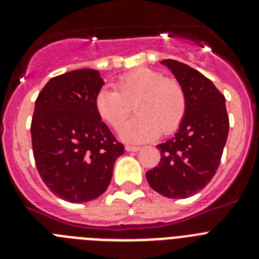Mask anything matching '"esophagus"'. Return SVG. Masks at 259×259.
Masks as SVG:
<instances>
[{"instance_id": "1", "label": "esophagus", "mask_w": 259, "mask_h": 259, "mask_svg": "<svg viewBox=\"0 0 259 259\" xmlns=\"http://www.w3.org/2000/svg\"><path fill=\"white\" fill-rule=\"evenodd\" d=\"M141 148L140 146H135V145H125V150L127 152H139Z\"/></svg>"}]
</instances>
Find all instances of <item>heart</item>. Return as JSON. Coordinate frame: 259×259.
<instances>
[{"instance_id":"b5f03b06","label":"heart","mask_w":259,"mask_h":259,"mask_svg":"<svg viewBox=\"0 0 259 259\" xmlns=\"http://www.w3.org/2000/svg\"><path fill=\"white\" fill-rule=\"evenodd\" d=\"M134 106L136 118L120 130L127 143L153 140L179 127L187 110V100L178 80L164 77L150 68H137L119 77L115 91L102 88L95 98L98 116L114 130L124 124Z\"/></svg>"}]
</instances>
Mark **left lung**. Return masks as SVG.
<instances>
[{"mask_svg": "<svg viewBox=\"0 0 259 259\" xmlns=\"http://www.w3.org/2000/svg\"><path fill=\"white\" fill-rule=\"evenodd\" d=\"M183 87L187 110L171 139L157 146L161 162L146 172L149 185L167 198L191 197L212 179L227 141L226 98L211 80L174 59L161 62Z\"/></svg>", "mask_w": 259, "mask_h": 259, "instance_id": "left-lung-1", "label": "left lung"}]
</instances>
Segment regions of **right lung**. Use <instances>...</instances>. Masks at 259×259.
<instances>
[{
  "instance_id": "obj_1",
  "label": "right lung",
  "mask_w": 259,
  "mask_h": 259,
  "mask_svg": "<svg viewBox=\"0 0 259 259\" xmlns=\"http://www.w3.org/2000/svg\"><path fill=\"white\" fill-rule=\"evenodd\" d=\"M104 83L97 70L70 71L50 79L35 102L31 136L36 167L48 188L68 202L100 197L124 153L96 111L95 98Z\"/></svg>"
}]
</instances>
